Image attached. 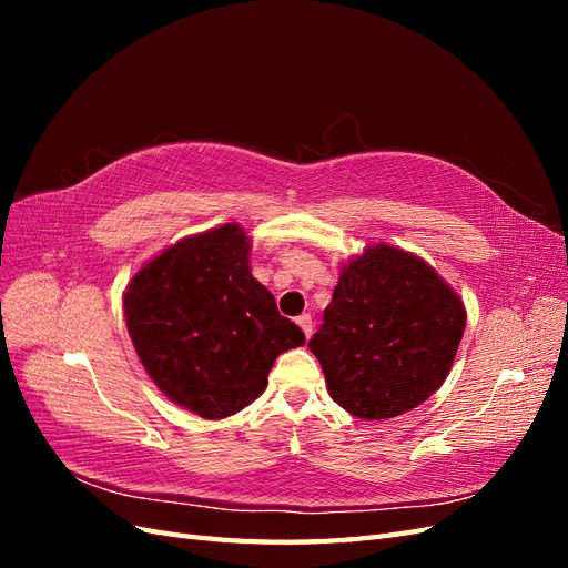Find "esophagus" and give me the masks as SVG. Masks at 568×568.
<instances>
[{"instance_id": "1", "label": "esophagus", "mask_w": 568, "mask_h": 568, "mask_svg": "<svg viewBox=\"0 0 568 568\" xmlns=\"http://www.w3.org/2000/svg\"><path fill=\"white\" fill-rule=\"evenodd\" d=\"M296 324H298L301 329H303L305 338H311V336H313V317H311V315H307V313L298 315V317H296Z\"/></svg>"}]
</instances>
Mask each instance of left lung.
<instances>
[{
  "label": "left lung",
  "instance_id": "obj_1",
  "mask_svg": "<svg viewBox=\"0 0 568 568\" xmlns=\"http://www.w3.org/2000/svg\"><path fill=\"white\" fill-rule=\"evenodd\" d=\"M464 324L462 298L432 265L376 244L343 265L307 348L334 403L357 419H390L440 388Z\"/></svg>",
  "mask_w": 568,
  "mask_h": 568
}]
</instances>
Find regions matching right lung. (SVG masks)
I'll list each match as a JSON object with an SVG mask.
<instances>
[{
  "label": "right lung",
  "mask_w": 568,
  "mask_h": 568,
  "mask_svg": "<svg viewBox=\"0 0 568 568\" xmlns=\"http://www.w3.org/2000/svg\"><path fill=\"white\" fill-rule=\"evenodd\" d=\"M251 239L230 222L186 236L134 274L128 332L151 382L203 419H225L267 386L277 355L303 346L251 267Z\"/></svg>",
  "instance_id": "add662e5"
}]
</instances>
